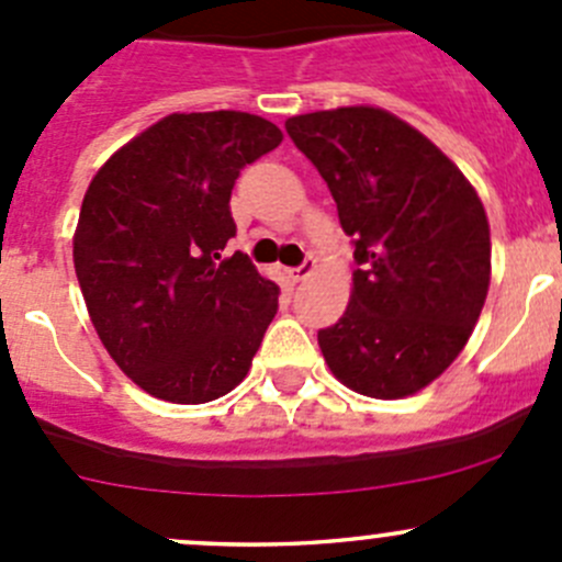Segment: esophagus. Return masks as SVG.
Masks as SVG:
<instances>
[{
	"label": "esophagus",
	"instance_id": "obj_1",
	"mask_svg": "<svg viewBox=\"0 0 562 562\" xmlns=\"http://www.w3.org/2000/svg\"><path fill=\"white\" fill-rule=\"evenodd\" d=\"M313 271H315V258H313V255H307V258L302 260V266H296V269H291V277H293V280H296V282H302V280H307V277L313 274Z\"/></svg>",
	"mask_w": 562,
	"mask_h": 562
}]
</instances>
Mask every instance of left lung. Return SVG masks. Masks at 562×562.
<instances>
[{"mask_svg":"<svg viewBox=\"0 0 562 562\" xmlns=\"http://www.w3.org/2000/svg\"><path fill=\"white\" fill-rule=\"evenodd\" d=\"M288 135L323 176L353 236L345 315L317 331L348 389L400 400L443 375L490 291V223L462 171L383 108L291 116Z\"/></svg>","mask_w":562,"mask_h":562,"instance_id":"1","label":"left lung"}]
</instances>
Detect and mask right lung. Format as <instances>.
<instances>
[{"label":"right lung","instance_id":"right-lung-1","mask_svg":"<svg viewBox=\"0 0 562 562\" xmlns=\"http://www.w3.org/2000/svg\"><path fill=\"white\" fill-rule=\"evenodd\" d=\"M277 124L245 111L171 113L100 168L72 260L94 331L146 394L201 405L245 381L280 288L236 236L231 190L277 149Z\"/></svg>","mask_w":562,"mask_h":562}]
</instances>
